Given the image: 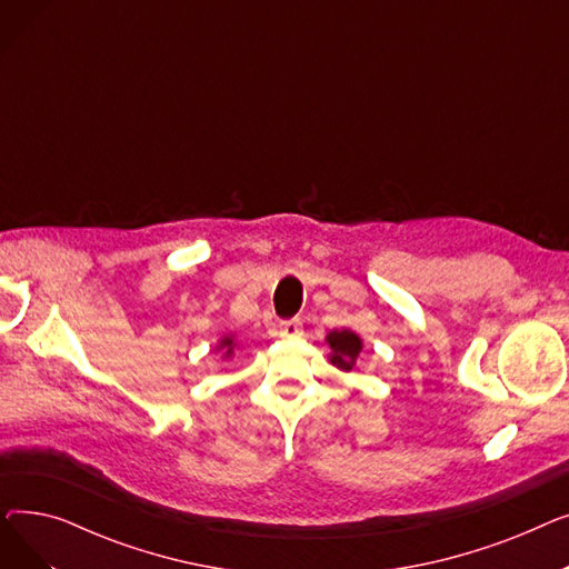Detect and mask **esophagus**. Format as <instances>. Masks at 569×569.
Returning a JSON list of instances; mask_svg holds the SVG:
<instances>
[{
  "label": "esophagus",
  "instance_id": "34e87169",
  "mask_svg": "<svg viewBox=\"0 0 569 569\" xmlns=\"http://www.w3.org/2000/svg\"><path fill=\"white\" fill-rule=\"evenodd\" d=\"M279 337L281 339H300L302 337V322L300 320H281L279 322Z\"/></svg>",
  "mask_w": 569,
  "mask_h": 569
}]
</instances>
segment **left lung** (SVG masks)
<instances>
[{
    "label": "left lung",
    "instance_id": "obj_1",
    "mask_svg": "<svg viewBox=\"0 0 569 569\" xmlns=\"http://www.w3.org/2000/svg\"><path fill=\"white\" fill-rule=\"evenodd\" d=\"M327 343L332 348L330 362L343 371H350L355 367L357 355L362 350V339L350 330H335L327 335Z\"/></svg>",
    "mask_w": 569,
    "mask_h": 569
}]
</instances>
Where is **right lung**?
Masks as SVG:
<instances>
[{"label":"right lung","instance_id":"obj_1","mask_svg":"<svg viewBox=\"0 0 569 569\" xmlns=\"http://www.w3.org/2000/svg\"><path fill=\"white\" fill-rule=\"evenodd\" d=\"M219 348H221V350H226V352H223V357H230V355H232L234 343H232V339H230V337H226V339L219 343Z\"/></svg>","mask_w":569,"mask_h":569}]
</instances>
